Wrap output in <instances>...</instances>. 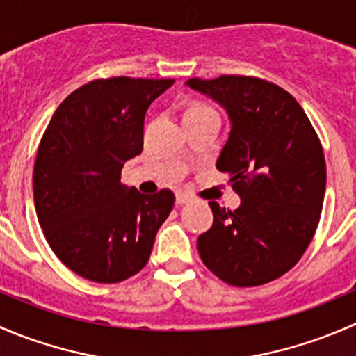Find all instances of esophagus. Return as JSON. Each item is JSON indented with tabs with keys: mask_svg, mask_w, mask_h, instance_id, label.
Returning <instances> with one entry per match:
<instances>
[{
	"mask_svg": "<svg viewBox=\"0 0 356 356\" xmlns=\"http://www.w3.org/2000/svg\"><path fill=\"white\" fill-rule=\"evenodd\" d=\"M189 201H191V196L186 195V193H177V195H175V203L177 204L189 203Z\"/></svg>",
	"mask_w": 356,
	"mask_h": 356,
	"instance_id": "obj_1",
	"label": "esophagus"
}]
</instances>
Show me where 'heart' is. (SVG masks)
<instances>
[{"instance_id": "obj_1", "label": "heart", "mask_w": 356, "mask_h": 356, "mask_svg": "<svg viewBox=\"0 0 356 356\" xmlns=\"http://www.w3.org/2000/svg\"><path fill=\"white\" fill-rule=\"evenodd\" d=\"M204 110H213V108H210V106H207V105H195L186 111V113H193V111H204Z\"/></svg>"}]
</instances>
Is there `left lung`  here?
<instances>
[{"instance_id": "1", "label": "left lung", "mask_w": 356, "mask_h": 356, "mask_svg": "<svg viewBox=\"0 0 356 356\" xmlns=\"http://www.w3.org/2000/svg\"><path fill=\"white\" fill-rule=\"evenodd\" d=\"M186 84L227 111L231 132L217 168L241 198L234 211L208 203L213 225L198 238L201 260L231 286L267 284L298 264L317 231L325 195L321 139L300 103L264 79Z\"/></svg>"}]
</instances>
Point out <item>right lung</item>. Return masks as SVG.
Wrapping results in <instances>:
<instances>
[{
	"label": "right lung",
	"mask_w": 356,
	"mask_h": 356,
	"mask_svg": "<svg viewBox=\"0 0 356 356\" xmlns=\"http://www.w3.org/2000/svg\"><path fill=\"white\" fill-rule=\"evenodd\" d=\"M174 79H96L68 95L49 120L34 163V204L56 257L81 277L125 281L149 260L174 208L170 189L141 195L120 184L141 155L148 106Z\"/></svg>",
	"instance_id": "add662e5"
}]
</instances>
